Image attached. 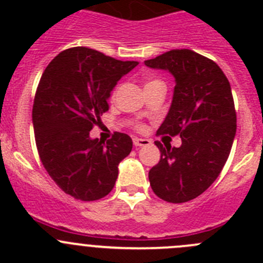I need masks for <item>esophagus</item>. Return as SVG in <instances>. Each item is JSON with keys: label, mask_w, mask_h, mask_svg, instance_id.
I'll use <instances>...</instances> for the list:
<instances>
[{"label": "esophagus", "mask_w": 263, "mask_h": 263, "mask_svg": "<svg viewBox=\"0 0 263 263\" xmlns=\"http://www.w3.org/2000/svg\"><path fill=\"white\" fill-rule=\"evenodd\" d=\"M133 143L136 147H141V146H148L152 142H150L148 139H145V138H134Z\"/></svg>", "instance_id": "34e87169"}]
</instances>
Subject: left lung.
Segmentation results:
<instances>
[{
  "mask_svg": "<svg viewBox=\"0 0 263 263\" xmlns=\"http://www.w3.org/2000/svg\"><path fill=\"white\" fill-rule=\"evenodd\" d=\"M145 64L175 78L173 103L157 134L182 138L179 147L155 142L160 160L148 171V180L164 201L185 203L215 182L229 157L237 129L231 84L213 60L187 48Z\"/></svg>",
  "mask_w": 263,
  "mask_h": 263,
  "instance_id": "obj_1",
  "label": "left lung"
}]
</instances>
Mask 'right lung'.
I'll use <instances>...</instances> for the list:
<instances>
[{"label": "right lung", "instance_id": "add662e5", "mask_svg": "<svg viewBox=\"0 0 263 263\" xmlns=\"http://www.w3.org/2000/svg\"><path fill=\"white\" fill-rule=\"evenodd\" d=\"M138 62H122L87 47H72L46 67L32 105L42 164L62 191L93 201L113 190L118 164L133 141L116 132L106 142L89 132L109 109L111 89Z\"/></svg>", "mask_w": 263, "mask_h": 263}]
</instances>
